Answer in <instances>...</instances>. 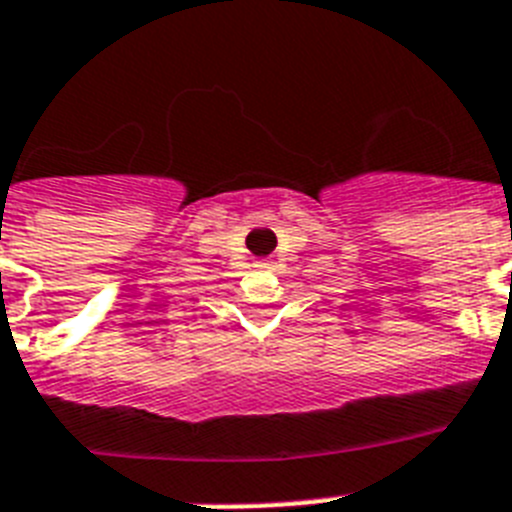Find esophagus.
Returning a JSON list of instances; mask_svg holds the SVG:
<instances>
[{
    "mask_svg": "<svg viewBox=\"0 0 512 512\" xmlns=\"http://www.w3.org/2000/svg\"><path fill=\"white\" fill-rule=\"evenodd\" d=\"M268 260H260V263H257V268H268Z\"/></svg>",
    "mask_w": 512,
    "mask_h": 512,
    "instance_id": "esophagus-1",
    "label": "esophagus"
}]
</instances>
